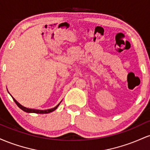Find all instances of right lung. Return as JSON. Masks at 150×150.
I'll use <instances>...</instances> for the list:
<instances>
[{
    "label": "right lung",
    "mask_w": 150,
    "mask_h": 150,
    "mask_svg": "<svg viewBox=\"0 0 150 150\" xmlns=\"http://www.w3.org/2000/svg\"><path fill=\"white\" fill-rule=\"evenodd\" d=\"M10 94V93H9ZM11 95V94H10ZM12 97V96H11ZM13 100H14V101L15 102V104H16L17 105H18V106L20 108H21V109L22 110V111H25V112L27 113H51V112H53V111H55V110L56 109V108H58V106H59L60 104L61 103V102L58 104L57 106H55L54 108H50V109H47V110H38V109H32V108H27V107H25V106H23L22 105H21L20 104V103L18 102V101H17V100H15V99H14V98L13 97Z\"/></svg>",
    "instance_id": "add662e5"
}]
</instances>
